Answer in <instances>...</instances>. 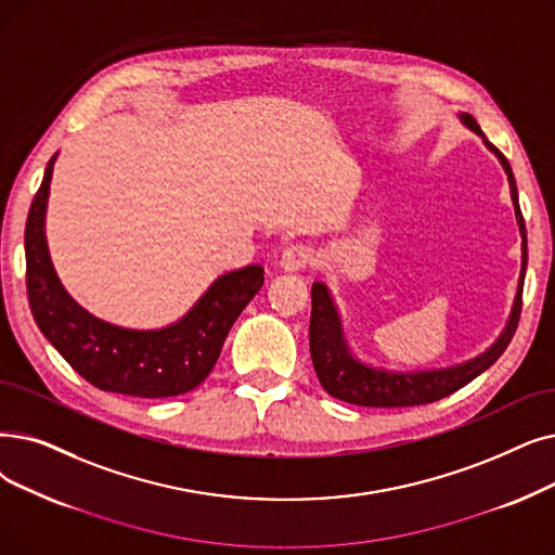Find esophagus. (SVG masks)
I'll use <instances>...</instances> for the list:
<instances>
[{"instance_id": "esophagus-1", "label": "esophagus", "mask_w": 555, "mask_h": 555, "mask_svg": "<svg viewBox=\"0 0 555 555\" xmlns=\"http://www.w3.org/2000/svg\"><path fill=\"white\" fill-rule=\"evenodd\" d=\"M310 260H312V249L304 243H297V245H291L283 251L281 268L285 272H301V270L308 268Z\"/></svg>"}]
</instances>
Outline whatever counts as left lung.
<instances>
[{
  "mask_svg": "<svg viewBox=\"0 0 555 555\" xmlns=\"http://www.w3.org/2000/svg\"><path fill=\"white\" fill-rule=\"evenodd\" d=\"M463 122L476 131L488 147L499 156L505 175H508L511 183V197L515 204L517 224L521 231V276H519V291L515 297L513 315L508 320V326L501 333L499 340L478 358L469 360L465 365H455L449 370H436V372H415V374H392L383 370H372L367 365H360L358 360L349 353V347L345 343L340 318L333 306V299L326 291V285L312 283L310 291V358L312 367L318 372V378L322 388L340 401L353 403V405H367V408H408V405H424L440 401L453 392H457L469 380H474L478 374H483L490 365H494L499 356L508 349L513 335L519 324L521 315V293H524V276H526V260H528V247H526V224L524 215L519 208L517 197V183L513 177V167L494 144L480 131L476 119L469 113H463Z\"/></svg>",
  "mask_w": 555,
  "mask_h": 555,
  "instance_id": "1",
  "label": "left lung"
}]
</instances>
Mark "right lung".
Masks as SVG:
<instances>
[{"mask_svg": "<svg viewBox=\"0 0 555 555\" xmlns=\"http://www.w3.org/2000/svg\"><path fill=\"white\" fill-rule=\"evenodd\" d=\"M54 160L24 229L27 297L42 335L90 385L106 392L165 399L195 390L210 374L240 312L262 287V268L249 264L215 281L188 315L160 331H131L92 318L63 291L44 243V208Z\"/></svg>", "mask_w": 555, "mask_h": 555, "instance_id": "1", "label": "right lung"}]
</instances>
